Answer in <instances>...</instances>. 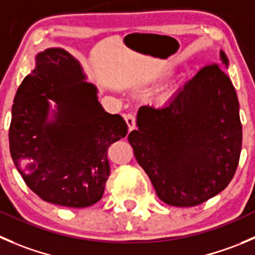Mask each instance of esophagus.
Listing matches in <instances>:
<instances>
[{"instance_id": "34e87169", "label": "esophagus", "mask_w": 255, "mask_h": 255, "mask_svg": "<svg viewBox=\"0 0 255 255\" xmlns=\"http://www.w3.org/2000/svg\"><path fill=\"white\" fill-rule=\"evenodd\" d=\"M125 121L128 126V129L133 130L135 128V117L132 113H128V115L125 116Z\"/></svg>"}]
</instances>
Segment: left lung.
<instances>
[{
  "label": "left lung",
  "mask_w": 255,
  "mask_h": 255,
  "mask_svg": "<svg viewBox=\"0 0 255 255\" xmlns=\"http://www.w3.org/2000/svg\"><path fill=\"white\" fill-rule=\"evenodd\" d=\"M202 67L163 107L143 106L128 134L160 201L194 207L226 189L242 150L236 90L223 71L228 58Z\"/></svg>",
  "instance_id": "left-lung-1"
}]
</instances>
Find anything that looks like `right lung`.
Here are the masks:
<instances>
[{
	"mask_svg": "<svg viewBox=\"0 0 255 255\" xmlns=\"http://www.w3.org/2000/svg\"><path fill=\"white\" fill-rule=\"evenodd\" d=\"M85 80L78 61L65 49L37 54L36 68L14 96L8 132L12 159L29 189L72 208L102 198L108 147L128 133L125 120L106 112L97 88ZM49 100L57 106L51 123Z\"/></svg>",
	"mask_w": 255,
	"mask_h": 255,
	"instance_id": "right-lung-1",
	"label": "right lung"
}]
</instances>
